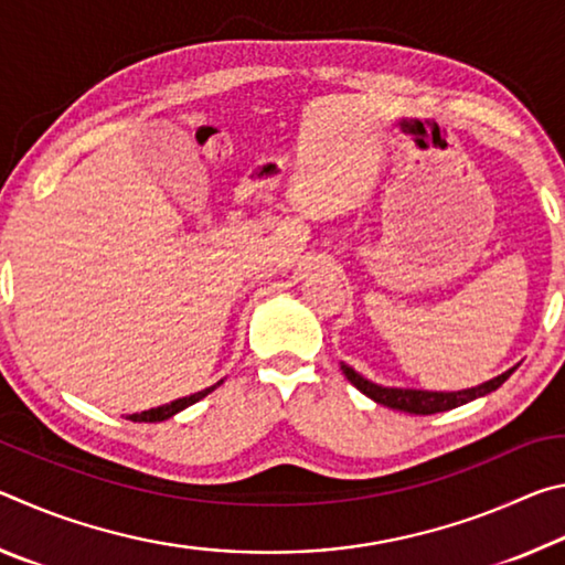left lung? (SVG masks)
Instances as JSON below:
<instances>
[{
	"label": "left lung",
	"mask_w": 565,
	"mask_h": 565,
	"mask_svg": "<svg viewBox=\"0 0 565 565\" xmlns=\"http://www.w3.org/2000/svg\"><path fill=\"white\" fill-rule=\"evenodd\" d=\"M343 376H347L353 386H356L361 394H366L371 401H376L381 406L404 411V414H416V416H428V414H441V411H451L468 404V401L481 398L491 391L499 388L505 379H509L515 366L503 371L501 376H495L491 381H486L481 386L473 388H463V391H420V388H388V386H379L374 381L363 379L356 374L347 363H341Z\"/></svg>",
	"instance_id": "left-lung-1"
}]
</instances>
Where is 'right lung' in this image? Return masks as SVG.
<instances>
[{
    "label": "right lung",
    "mask_w": 565,
    "mask_h": 565,
    "mask_svg": "<svg viewBox=\"0 0 565 565\" xmlns=\"http://www.w3.org/2000/svg\"><path fill=\"white\" fill-rule=\"evenodd\" d=\"M218 384H222V381H218ZM218 384H216V386H218ZM216 386H209V388H204V391H196V394L184 396V398H177V401H171V404H164V406L141 411V414H131V416H127V418H129V420H137V424H157V420H167V418H171L174 414H179V411H184L186 406L196 404L199 398H204L206 394H212V391H214Z\"/></svg>",
    "instance_id": "add662e5"
}]
</instances>
